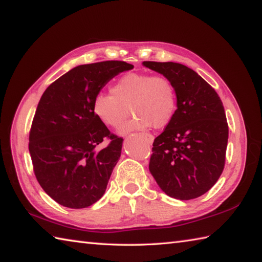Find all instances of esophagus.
I'll list each match as a JSON object with an SVG mask.
<instances>
[{
	"label": "esophagus",
	"instance_id": "1",
	"mask_svg": "<svg viewBox=\"0 0 262 262\" xmlns=\"http://www.w3.org/2000/svg\"><path fill=\"white\" fill-rule=\"evenodd\" d=\"M143 136H145V139H146V141H147V143H149V144H152V143H154V140H155L154 135H151V134H146V133H144Z\"/></svg>",
	"mask_w": 262,
	"mask_h": 262
}]
</instances>
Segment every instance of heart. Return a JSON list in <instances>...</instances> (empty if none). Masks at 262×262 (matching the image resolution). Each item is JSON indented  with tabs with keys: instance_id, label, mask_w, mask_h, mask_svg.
I'll return each instance as SVG.
<instances>
[{
	"instance_id": "b5f03b06",
	"label": "heart",
	"mask_w": 262,
	"mask_h": 262,
	"mask_svg": "<svg viewBox=\"0 0 262 262\" xmlns=\"http://www.w3.org/2000/svg\"><path fill=\"white\" fill-rule=\"evenodd\" d=\"M110 92L111 95L98 94L94 98L93 113L103 125L117 128L129 108L135 117L122 127V133L167 126L177 110L175 88L163 75L126 74L112 84Z\"/></svg>"
}]
</instances>
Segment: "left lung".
Listing matches in <instances>:
<instances>
[{
  "instance_id": "obj_1",
  "label": "left lung",
  "mask_w": 262,
  "mask_h": 262,
  "mask_svg": "<svg viewBox=\"0 0 262 262\" xmlns=\"http://www.w3.org/2000/svg\"><path fill=\"white\" fill-rule=\"evenodd\" d=\"M173 83L174 117L156 137L149 169L169 197L189 201L207 192L225 167L228 129L219 95L193 70L166 61H143Z\"/></svg>"
}]
</instances>
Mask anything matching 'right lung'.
Returning <instances> with one entry per match:
<instances>
[{
    "label": "right lung",
    "mask_w": 262,
    "mask_h": 262,
    "mask_svg": "<svg viewBox=\"0 0 262 262\" xmlns=\"http://www.w3.org/2000/svg\"><path fill=\"white\" fill-rule=\"evenodd\" d=\"M133 68L120 60L79 65L42 95L28 149L37 182L60 205L84 208L105 192L123 140L94 116L93 102L112 78ZM106 137L111 143L98 150Z\"/></svg>",
    "instance_id": "add662e5"
}]
</instances>
